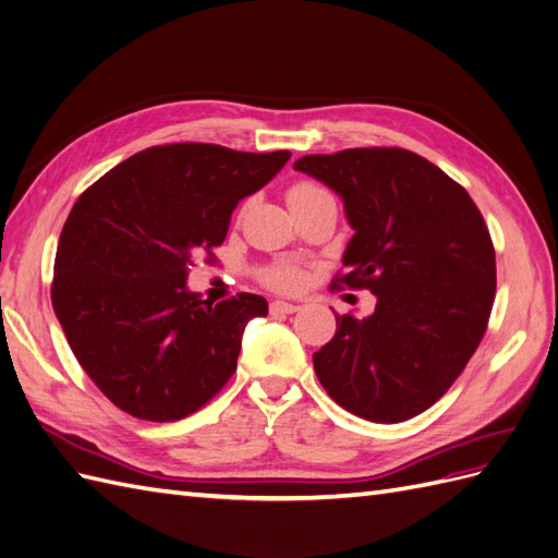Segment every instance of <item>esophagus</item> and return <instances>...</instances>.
I'll use <instances>...</instances> for the list:
<instances>
[{"mask_svg": "<svg viewBox=\"0 0 558 558\" xmlns=\"http://www.w3.org/2000/svg\"><path fill=\"white\" fill-rule=\"evenodd\" d=\"M300 307L293 305V302H283V300H275L269 302V314L272 316H286V314H295Z\"/></svg>", "mask_w": 558, "mask_h": 558, "instance_id": "34e87169", "label": "esophagus"}]
</instances>
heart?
Masks as SVG:
<instances>
[{
	"instance_id": "obj_1",
	"label": "heart",
	"mask_w": 558,
	"mask_h": 558,
	"mask_svg": "<svg viewBox=\"0 0 558 558\" xmlns=\"http://www.w3.org/2000/svg\"><path fill=\"white\" fill-rule=\"evenodd\" d=\"M320 191H326V189H320V185L314 181H295L289 189V193H286V197H289V205H293V202H298L302 197H310ZM263 281L275 291H298L302 281H305V272H302V267L291 265V263H275V265L265 267Z\"/></svg>"
}]
</instances>
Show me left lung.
I'll list each match as a JSON object with an SVG mask.
<instances>
[{"label": "left lung", "instance_id": "left-lung-1", "mask_svg": "<svg viewBox=\"0 0 558 558\" xmlns=\"http://www.w3.org/2000/svg\"><path fill=\"white\" fill-rule=\"evenodd\" d=\"M293 167L342 197L353 228L332 286L377 295L365 318L335 316L316 377L351 414L408 421L449 391L482 342L496 298L492 234L463 185L412 150L347 148Z\"/></svg>", "mask_w": 558, "mask_h": 558}]
</instances>
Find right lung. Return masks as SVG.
<instances>
[{
	"mask_svg": "<svg viewBox=\"0 0 558 558\" xmlns=\"http://www.w3.org/2000/svg\"><path fill=\"white\" fill-rule=\"evenodd\" d=\"M289 150L218 144L140 150L76 199L62 228L50 300L76 361L116 408L179 421L221 391L260 295L199 300L195 258L221 246L238 202L260 191Z\"/></svg>",
	"mask_w": 558,
	"mask_h": 558,
	"instance_id": "1",
	"label": "right lung"
}]
</instances>
